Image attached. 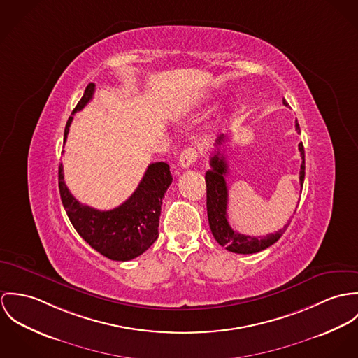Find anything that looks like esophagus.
Instances as JSON below:
<instances>
[{
	"label": "esophagus",
	"mask_w": 358,
	"mask_h": 358,
	"mask_svg": "<svg viewBox=\"0 0 358 358\" xmlns=\"http://www.w3.org/2000/svg\"><path fill=\"white\" fill-rule=\"evenodd\" d=\"M198 159V151L195 148H187L180 155V166L182 169H189Z\"/></svg>",
	"instance_id": "34e87169"
}]
</instances>
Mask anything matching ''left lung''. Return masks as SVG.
Returning <instances> with one entry per match:
<instances>
[{
	"mask_svg": "<svg viewBox=\"0 0 358 358\" xmlns=\"http://www.w3.org/2000/svg\"><path fill=\"white\" fill-rule=\"evenodd\" d=\"M282 104L287 106V101L282 100ZM295 129L298 133H301L298 120H295ZM225 141H228V137L225 134L218 136V138L215 140V144H214L215 150L210 157L211 169L207 170L204 177L206 187H207V217H208L210 229L217 243L225 247L228 251H232L236 254L259 252L271 247L272 244H275L278 238L282 236L289 222H287L282 227V229H280L276 234H269L262 238L241 235L232 229V227L228 222V187L225 181V176L228 174V163L225 157ZM298 148L302 158L299 182H301V187H303V180H305L303 144L299 143Z\"/></svg>",
	"mask_w": 358,
	"mask_h": 358,
	"instance_id": "1",
	"label": "left lung"
}]
</instances>
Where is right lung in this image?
I'll return each instance as SVG.
<instances>
[{"instance_id": "obj_1", "label": "right lung", "mask_w": 358, "mask_h": 358, "mask_svg": "<svg viewBox=\"0 0 358 358\" xmlns=\"http://www.w3.org/2000/svg\"><path fill=\"white\" fill-rule=\"evenodd\" d=\"M93 93L94 83H89L73 115L92 100ZM71 122L73 117L64 129V143ZM171 181L166 162L151 163L130 198L113 210L101 211L82 204L70 194L64 184L63 164L59 166L60 198L73 227L92 248L113 261H130L158 238L162 200Z\"/></svg>"}]
</instances>
